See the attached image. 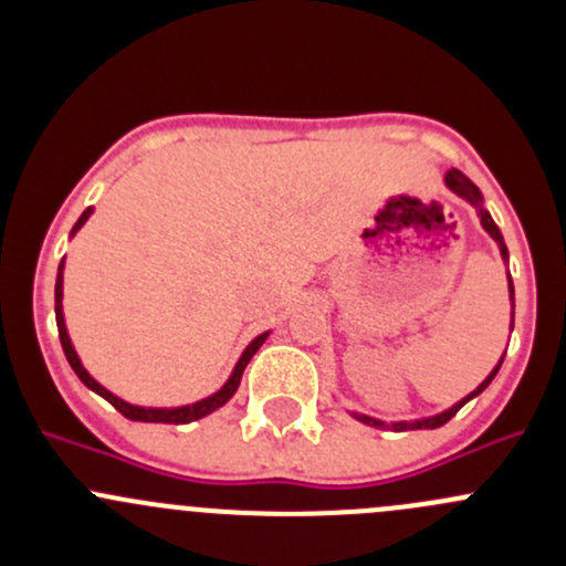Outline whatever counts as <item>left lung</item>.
I'll return each instance as SVG.
<instances>
[{"mask_svg":"<svg viewBox=\"0 0 566 566\" xmlns=\"http://www.w3.org/2000/svg\"><path fill=\"white\" fill-rule=\"evenodd\" d=\"M447 186L452 188V191L458 193V197H462V199H465V202H471L473 208H476V216H479V221H482L484 232H488V235L493 238L495 243H499V249H501V256H504V260H510V251H506L504 235H501V230H499V227H495L493 216H490L488 210H484V205H482V191H479V188L473 186V182L468 180V177L462 175L460 169H449V172H447ZM510 295H512V310H515V287H512V279H510ZM501 364H504V356L499 358V364H495V367H493V373H490L488 378H484L482 384L476 386V389H473L471 394H468V397H462L460 402H454L452 408H449V410H443V413H438V416H430V419H416V421H391V424H386V421H378V419H373V416H364V413H353V416H356L358 421H364V424H369V427H380V430H394V432H402V430H436V427H443V424H447V421L452 419L454 413H458V410L462 408V405L468 402V399L479 397V394H482L484 389H488V386H490V380H493L495 375H499Z\"/></svg>","mask_w":566,"mask_h":566,"instance_id":"1","label":"left lung"}]
</instances>
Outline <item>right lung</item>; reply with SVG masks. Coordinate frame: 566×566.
Returning a JSON list of instances; mask_svg holds the SVG:
<instances>
[{
  "label": "right lung",
  "mask_w": 566,
  "mask_h": 566,
  "mask_svg": "<svg viewBox=\"0 0 566 566\" xmlns=\"http://www.w3.org/2000/svg\"><path fill=\"white\" fill-rule=\"evenodd\" d=\"M90 213H93V208H87L82 216H78V221H76V224H73L71 235H76V230H82V224L90 219ZM62 268H65V260L60 262V271H56L54 312H56V328H60V342H62V350H65L67 364H71L73 373L78 375V380H82V384L87 386V389H93L95 394H101V397H104L106 402H112L114 408H117L119 413H123L125 419H130V421H156V424H188V421H197V419H202V416L213 413V410H219L221 405L230 402L232 394H235L238 386H241L243 369H247V364L251 361V356H254V353L262 347V342L268 339V331H265V334L256 336V339H251V345L247 347V350H243V356L238 358L235 369H232V375H230V380H227V384L221 386L219 391L210 394V397L199 399V402H193V405H182V408H139V405H130V402H125V399L114 397V394L108 391V389H104V386H101L98 380H95L93 375H90L87 369L82 367V361H78L76 350H73V345H71V336H67L65 315H62Z\"/></svg>",
  "instance_id": "obj_1"
}]
</instances>
